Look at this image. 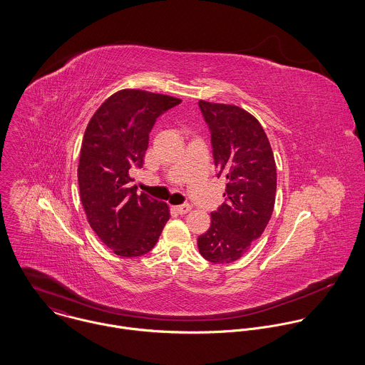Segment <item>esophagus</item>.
Returning <instances> with one entry per match:
<instances>
[{"label":"esophagus","mask_w":365,"mask_h":365,"mask_svg":"<svg viewBox=\"0 0 365 365\" xmlns=\"http://www.w3.org/2000/svg\"><path fill=\"white\" fill-rule=\"evenodd\" d=\"M173 210L177 212L178 215H185L191 210V207L190 205H178V207H173Z\"/></svg>","instance_id":"34e87169"}]
</instances>
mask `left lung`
Segmentation results:
<instances>
[{"label": "left lung", "instance_id": "left-lung-1", "mask_svg": "<svg viewBox=\"0 0 365 365\" xmlns=\"http://www.w3.org/2000/svg\"><path fill=\"white\" fill-rule=\"evenodd\" d=\"M208 123L217 177L226 180L225 202L198 237L205 260H239L262 235L275 204L277 168L260 122L236 105L200 101Z\"/></svg>", "mask_w": 365, "mask_h": 365}]
</instances>
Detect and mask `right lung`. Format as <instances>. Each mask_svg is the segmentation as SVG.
Instances as JSON below:
<instances>
[{"label":"right lung","mask_w":365,"mask_h":365,"mask_svg":"<svg viewBox=\"0 0 365 365\" xmlns=\"http://www.w3.org/2000/svg\"><path fill=\"white\" fill-rule=\"evenodd\" d=\"M180 103L126 88L106 98L87 125L77 168L80 200L91 229L116 256L149 253L170 217L165 202L136 194L129 170L143 165L157 118Z\"/></svg>","instance_id":"add662e5"}]
</instances>
